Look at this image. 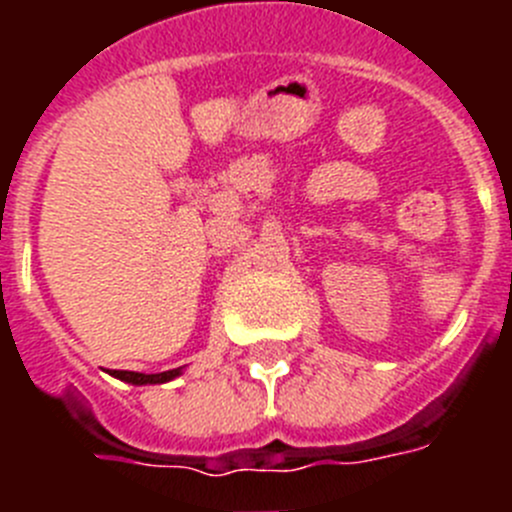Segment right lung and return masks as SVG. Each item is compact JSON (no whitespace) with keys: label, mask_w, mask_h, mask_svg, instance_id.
I'll use <instances>...</instances> for the list:
<instances>
[{"label":"right lung","mask_w":512,"mask_h":512,"mask_svg":"<svg viewBox=\"0 0 512 512\" xmlns=\"http://www.w3.org/2000/svg\"><path fill=\"white\" fill-rule=\"evenodd\" d=\"M182 369H169V372H161V374H140V372H112V377L122 379V382H130V384H161V382H169V379L179 377Z\"/></svg>","instance_id":"1"}]
</instances>
